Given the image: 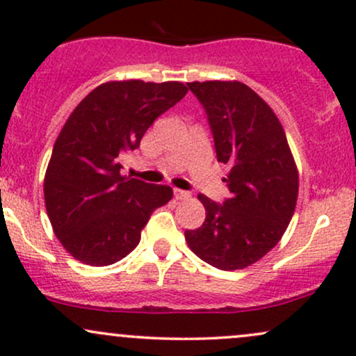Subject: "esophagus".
<instances>
[{"label":"esophagus","mask_w":356,"mask_h":356,"mask_svg":"<svg viewBox=\"0 0 356 356\" xmlns=\"http://www.w3.org/2000/svg\"><path fill=\"white\" fill-rule=\"evenodd\" d=\"M174 197L177 199V201H184V199L191 197V193H187V191H182V189H174Z\"/></svg>","instance_id":"1"}]
</instances>
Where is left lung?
<instances>
[{"label":"left lung","mask_w":356,"mask_h":356,"mask_svg":"<svg viewBox=\"0 0 356 356\" xmlns=\"http://www.w3.org/2000/svg\"><path fill=\"white\" fill-rule=\"evenodd\" d=\"M208 113L218 162L228 163L229 197L206 209L201 228L187 229V245L206 264L238 270L259 261L280 241L294 214L299 172L273 109L240 81L187 83Z\"/></svg>","instance_id":"left-lung-1"}]
</instances>
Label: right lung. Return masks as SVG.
Wrapping results in <instances>:
<instances>
[{
  "label": "right lung",
  "mask_w": 356,
  "mask_h": 356,
  "mask_svg": "<svg viewBox=\"0 0 356 356\" xmlns=\"http://www.w3.org/2000/svg\"><path fill=\"white\" fill-rule=\"evenodd\" d=\"M189 91L177 81H109L77 104L58 134L44 179L54 233L76 260L104 267L128 255L170 186L121 175V155Z\"/></svg>",
  "instance_id": "1"
}]
</instances>
